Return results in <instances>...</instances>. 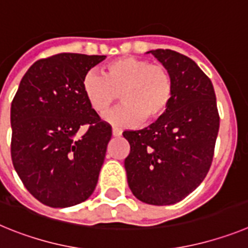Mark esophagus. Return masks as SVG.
Instances as JSON below:
<instances>
[{
	"mask_svg": "<svg viewBox=\"0 0 248 248\" xmlns=\"http://www.w3.org/2000/svg\"><path fill=\"white\" fill-rule=\"evenodd\" d=\"M120 135H122V130H119V129H117V128H114L113 129V137L119 138Z\"/></svg>",
	"mask_w": 248,
	"mask_h": 248,
	"instance_id": "1",
	"label": "esophagus"
}]
</instances>
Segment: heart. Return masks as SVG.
Wrapping results in <instances>:
<instances>
[{
  "mask_svg": "<svg viewBox=\"0 0 248 248\" xmlns=\"http://www.w3.org/2000/svg\"><path fill=\"white\" fill-rule=\"evenodd\" d=\"M82 89L91 108L99 115L108 113L120 95L124 105L108 120L114 125L133 126L139 122L150 124L165 115L174 95V82L165 65L124 56L107 63L103 76L88 72Z\"/></svg>",
  "mask_w": 248,
  "mask_h": 248,
  "instance_id": "obj_1",
  "label": "heart"
}]
</instances>
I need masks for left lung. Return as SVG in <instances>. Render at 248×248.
<instances>
[{
  "label": "left lung",
  "instance_id": "1",
  "mask_svg": "<svg viewBox=\"0 0 248 248\" xmlns=\"http://www.w3.org/2000/svg\"><path fill=\"white\" fill-rule=\"evenodd\" d=\"M150 53L168 68L174 95L161 119L141 130H125L128 184L138 200L172 205L203 181L214 157L220 128L211 80L189 57L171 49Z\"/></svg>",
  "mask_w": 248,
  "mask_h": 248
}]
</instances>
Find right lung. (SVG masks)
<instances>
[{
    "mask_svg": "<svg viewBox=\"0 0 248 248\" xmlns=\"http://www.w3.org/2000/svg\"><path fill=\"white\" fill-rule=\"evenodd\" d=\"M103 59L79 53L39 59L11 104L15 170L26 189L50 207L78 205L97 186L111 126L91 108L82 82Z\"/></svg>",
    "mask_w": 248,
    "mask_h": 248,
    "instance_id": "add662e5",
    "label": "right lung"
}]
</instances>
